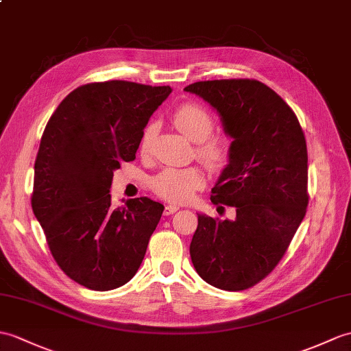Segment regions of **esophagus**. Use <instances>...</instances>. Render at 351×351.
I'll return each instance as SVG.
<instances>
[{
  "mask_svg": "<svg viewBox=\"0 0 351 351\" xmlns=\"http://www.w3.org/2000/svg\"><path fill=\"white\" fill-rule=\"evenodd\" d=\"M178 209H179L178 206H173V205H167V206L165 208V215H172V214H175V213H176Z\"/></svg>",
  "mask_w": 351,
  "mask_h": 351,
  "instance_id": "1",
  "label": "esophagus"
}]
</instances>
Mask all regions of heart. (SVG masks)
Listing matches in <instances>:
<instances>
[{
    "instance_id": "1",
    "label": "heart",
    "mask_w": 351,
    "mask_h": 351,
    "mask_svg": "<svg viewBox=\"0 0 351 351\" xmlns=\"http://www.w3.org/2000/svg\"><path fill=\"white\" fill-rule=\"evenodd\" d=\"M173 124L193 142H197V156L213 170H221L229 162V143L224 137H210L213 118L197 104H182L173 112ZM154 124L145 127L141 137V149H149L154 137ZM205 184V175L197 167H169L152 179L151 186L160 197L173 203H184L193 197L195 190Z\"/></svg>"
}]
</instances>
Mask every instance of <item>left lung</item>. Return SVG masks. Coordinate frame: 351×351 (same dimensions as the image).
<instances>
[{"label": "left lung", "mask_w": 351, "mask_h": 351, "mask_svg": "<svg viewBox=\"0 0 351 351\" xmlns=\"http://www.w3.org/2000/svg\"><path fill=\"white\" fill-rule=\"evenodd\" d=\"M184 91L209 103L232 138L210 202L236 209L234 219L197 214L191 262L210 286L245 290L278 265L305 217V136L289 104L258 80H205Z\"/></svg>", "instance_id": "1"}]
</instances>
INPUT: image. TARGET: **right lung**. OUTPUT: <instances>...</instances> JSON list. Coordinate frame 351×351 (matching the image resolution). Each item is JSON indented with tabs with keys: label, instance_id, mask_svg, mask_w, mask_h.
I'll list each match as a JSON object with an SVG mask.
<instances>
[{
	"label": "right lung",
	"instance_id": "obj_1",
	"mask_svg": "<svg viewBox=\"0 0 351 351\" xmlns=\"http://www.w3.org/2000/svg\"><path fill=\"white\" fill-rule=\"evenodd\" d=\"M170 93L125 80L88 84L47 122L31 205L55 262L80 286L118 289L141 267L165 206L137 197L117 208L110 185L121 162L136 158L146 124Z\"/></svg>",
	"mask_w": 351,
	"mask_h": 351
}]
</instances>
